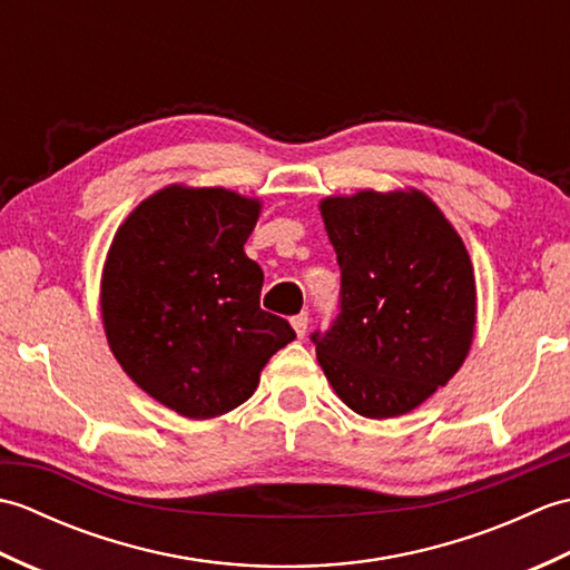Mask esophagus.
<instances>
[{"label":"esophagus","instance_id":"1","mask_svg":"<svg viewBox=\"0 0 570 570\" xmlns=\"http://www.w3.org/2000/svg\"><path fill=\"white\" fill-rule=\"evenodd\" d=\"M292 325L298 337H304L306 331H308V313H298V316L292 318Z\"/></svg>","mask_w":570,"mask_h":570}]
</instances>
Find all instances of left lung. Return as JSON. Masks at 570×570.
Segmentation results:
<instances>
[{"instance_id": "1", "label": "left lung", "mask_w": 570, "mask_h": 570, "mask_svg": "<svg viewBox=\"0 0 570 570\" xmlns=\"http://www.w3.org/2000/svg\"><path fill=\"white\" fill-rule=\"evenodd\" d=\"M341 264V313L313 333L335 394L367 419L409 414L463 365L475 276L463 239L421 190L321 203Z\"/></svg>"}]
</instances>
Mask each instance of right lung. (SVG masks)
I'll return each mask as SVG.
<instances>
[{"instance_id":"add662e5","label":"right lung","mask_w":570,"mask_h":570,"mask_svg":"<svg viewBox=\"0 0 570 570\" xmlns=\"http://www.w3.org/2000/svg\"><path fill=\"white\" fill-rule=\"evenodd\" d=\"M259 210L225 188L168 186L131 210L107 252V343L144 392L186 419L247 402L296 337L259 306L264 272L245 254Z\"/></svg>"}]
</instances>
